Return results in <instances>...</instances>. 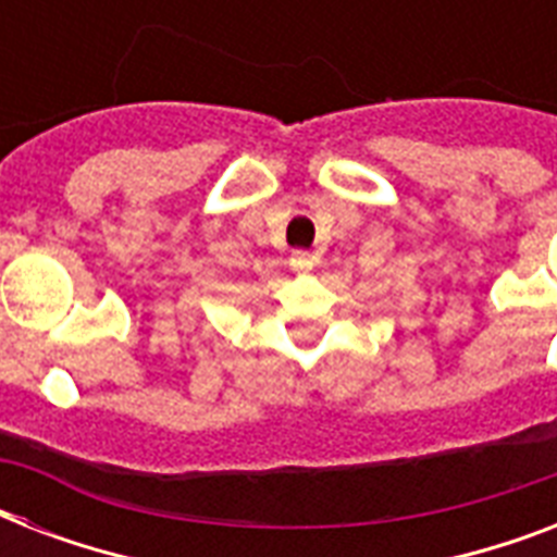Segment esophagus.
<instances>
[{
  "label": "esophagus",
  "instance_id": "1",
  "mask_svg": "<svg viewBox=\"0 0 557 557\" xmlns=\"http://www.w3.org/2000/svg\"><path fill=\"white\" fill-rule=\"evenodd\" d=\"M292 269L297 271V274H309V271L314 269V253L309 251H295L292 253Z\"/></svg>",
  "mask_w": 557,
  "mask_h": 557
}]
</instances>
